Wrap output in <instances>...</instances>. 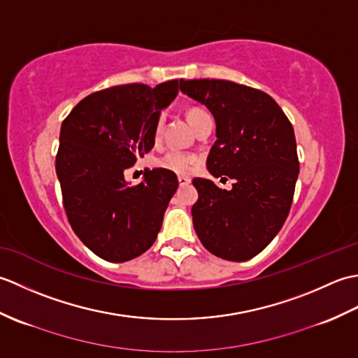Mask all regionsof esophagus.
<instances>
[{"instance_id": "1", "label": "esophagus", "mask_w": 358, "mask_h": 358, "mask_svg": "<svg viewBox=\"0 0 358 358\" xmlns=\"http://www.w3.org/2000/svg\"><path fill=\"white\" fill-rule=\"evenodd\" d=\"M178 183H180V186H187L189 183H191V178H189V177H183V175H180V177H178Z\"/></svg>"}]
</instances>
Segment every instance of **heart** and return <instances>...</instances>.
<instances>
[{
	"label": "heart",
	"mask_w": 358,
	"mask_h": 358,
	"mask_svg": "<svg viewBox=\"0 0 358 358\" xmlns=\"http://www.w3.org/2000/svg\"><path fill=\"white\" fill-rule=\"evenodd\" d=\"M200 113H203V110H200V109L187 110L189 123H191L195 117H199ZM162 129H163V120L159 118L155 123V129H154L155 140H158L159 135H162ZM196 162H199V157H196L194 152L181 150V149H169L167 152H164L162 157H158L155 159V166L162 167V169H166L169 172H173V173L185 175L194 169Z\"/></svg>",
	"instance_id": "1"
}]
</instances>
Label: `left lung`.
<instances>
[{"instance_id":"obj_1","label":"left lung","mask_w":358,"mask_h":358,"mask_svg":"<svg viewBox=\"0 0 358 358\" xmlns=\"http://www.w3.org/2000/svg\"><path fill=\"white\" fill-rule=\"evenodd\" d=\"M180 90L214 115L208 171L234 180L231 191L192 180L195 232L209 252L246 262L273 240L291 209L300 171L292 124L272 96L238 83L180 80Z\"/></svg>"}]
</instances>
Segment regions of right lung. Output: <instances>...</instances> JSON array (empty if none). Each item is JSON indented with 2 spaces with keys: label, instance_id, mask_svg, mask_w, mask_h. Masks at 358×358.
I'll return each instance as SVG.
<instances>
[{
  "label": "right lung",
  "instance_id": "obj_1",
  "mask_svg": "<svg viewBox=\"0 0 358 358\" xmlns=\"http://www.w3.org/2000/svg\"><path fill=\"white\" fill-rule=\"evenodd\" d=\"M178 94V80L113 86L87 95L63 121L57 175L73 232L106 262L123 263L154 245L178 187L177 175L148 169L129 186L124 171L154 148L159 113Z\"/></svg>",
  "mask_w": 358,
  "mask_h": 358
}]
</instances>
